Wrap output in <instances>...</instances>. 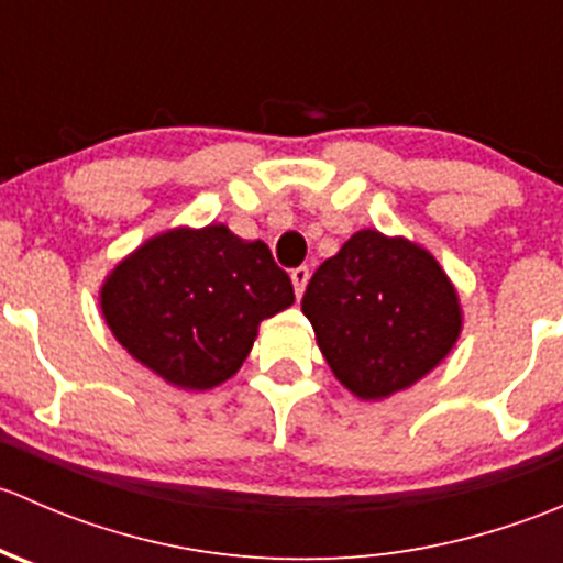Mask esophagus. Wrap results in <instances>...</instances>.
<instances>
[{
	"label": "esophagus",
	"instance_id": "obj_1",
	"mask_svg": "<svg viewBox=\"0 0 563 563\" xmlns=\"http://www.w3.org/2000/svg\"><path fill=\"white\" fill-rule=\"evenodd\" d=\"M308 280H310L308 266H297V269H291V283H294V291H297V297H302Z\"/></svg>",
	"mask_w": 563,
	"mask_h": 563
}]
</instances>
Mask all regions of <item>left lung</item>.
Listing matches in <instances>:
<instances>
[{
  "label": "left lung",
  "mask_w": 563,
  "mask_h": 563,
  "mask_svg": "<svg viewBox=\"0 0 563 563\" xmlns=\"http://www.w3.org/2000/svg\"><path fill=\"white\" fill-rule=\"evenodd\" d=\"M302 313L338 382L362 400L411 387L460 334L457 294L439 261L371 229L318 266Z\"/></svg>",
  "instance_id": "left-lung-1"
}]
</instances>
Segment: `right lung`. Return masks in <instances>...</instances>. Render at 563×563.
Masks as SVG:
<instances>
[{
  "label": "right lung",
  "mask_w": 563,
  "mask_h": 563,
  "mask_svg": "<svg viewBox=\"0 0 563 563\" xmlns=\"http://www.w3.org/2000/svg\"><path fill=\"white\" fill-rule=\"evenodd\" d=\"M291 302V277L269 247L225 225L155 236L111 272L100 294L128 354L185 389H212L234 376L258 323Z\"/></svg>",
  "instance_id": "1"
}]
</instances>
